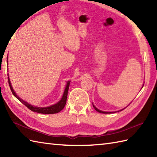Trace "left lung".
I'll list each match as a JSON object with an SVG mask.
<instances>
[{
	"mask_svg": "<svg viewBox=\"0 0 157 157\" xmlns=\"http://www.w3.org/2000/svg\"><path fill=\"white\" fill-rule=\"evenodd\" d=\"M143 86H144V85H143L142 86V88H143ZM92 105H93V106H94V109L96 110V111H98V112H99V113H106H106H116L117 111H115V112H107V111H101V110H99L98 109H97V108H96V106L94 105H93V103H92ZM122 110L123 109H121V110H120V111H122Z\"/></svg>",
	"mask_w": 157,
	"mask_h": 157,
	"instance_id": "8db88e82",
	"label": "left lung"
}]
</instances>
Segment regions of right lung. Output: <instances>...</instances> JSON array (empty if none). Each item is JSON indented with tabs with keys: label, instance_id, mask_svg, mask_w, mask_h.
Returning a JSON list of instances; mask_svg holds the SVG:
<instances>
[{
	"label": "right lung",
	"instance_id": "right-lung-1",
	"mask_svg": "<svg viewBox=\"0 0 157 157\" xmlns=\"http://www.w3.org/2000/svg\"><path fill=\"white\" fill-rule=\"evenodd\" d=\"M6 61L8 62V56H7V60H6ZM8 81H9V84L10 86V88H11V90L13 94L14 95L15 97L22 103V104H23L25 106H27V107L29 110H31L32 111L36 112L38 113H42V114H54V113H57L60 112L61 110L63 109V108L65 107L66 102H67V93H68V90H69V87L70 82H71V81L67 82L66 86H65L64 92H63L62 98L57 103H56V104L51 105V106H46V107H38V106H34V105L29 104L28 102H25V101H23V100L20 98L19 96L17 95V94L14 91V90H13V88L12 87L11 82H10L9 74H8Z\"/></svg>",
	"mask_w": 157,
	"mask_h": 157
}]
</instances>
